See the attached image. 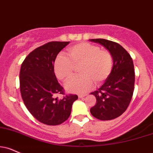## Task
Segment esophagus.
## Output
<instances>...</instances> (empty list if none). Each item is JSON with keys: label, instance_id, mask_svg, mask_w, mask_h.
I'll list each match as a JSON object with an SVG mask.
<instances>
[{"label": "esophagus", "instance_id": "1", "mask_svg": "<svg viewBox=\"0 0 153 153\" xmlns=\"http://www.w3.org/2000/svg\"><path fill=\"white\" fill-rule=\"evenodd\" d=\"M85 95H87V94H85V93H84V94H79L78 97H79V98H81V97H83L85 96Z\"/></svg>", "mask_w": 153, "mask_h": 153}]
</instances>
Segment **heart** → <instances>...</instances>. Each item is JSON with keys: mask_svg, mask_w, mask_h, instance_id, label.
<instances>
[{"mask_svg": "<svg viewBox=\"0 0 153 153\" xmlns=\"http://www.w3.org/2000/svg\"><path fill=\"white\" fill-rule=\"evenodd\" d=\"M68 56L59 55L54 62V72L59 80L65 81L73 75L75 68L79 67L80 75L72 78L65 85L68 92L82 93L100 85L110 76L113 70V59L107 50L97 45L80 43L69 48Z\"/></svg>", "mask_w": 153, "mask_h": 153, "instance_id": "1", "label": "heart"}]
</instances>
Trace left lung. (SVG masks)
<instances>
[{"mask_svg": "<svg viewBox=\"0 0 153 153\" xmlns=\"http://www.w3.org/2000/svg\"><path fill=\"white\" fill-rule=\"evenodd\" d=\"M102 45L111 53L113 66L105 83L91 94L96 97V104L91 109L93 117L110 120L120 116L131 101L135 85V71L131 56L118 43L102 38L90 39Z\"/></svg>", "mask_w": 153, "mask_h": 153, "instance_id": "obj_1", "label": "left lung"}]
</instances>
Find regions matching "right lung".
I'll list each match as a JSON object with an SVG mask.
<instances>
[{"label":"right lung","mask_w":153,"mask_h":153,"mask_svg":"<svg viewBox=\"0 0 153 153\" xmlns=\"http://www.w3.org/2000/svg\"><path fill=\"white\" fill-rule=\"evenodd\" d=\"M70 42H49L28 54L20 71V91L31 115L43 124L57 126L68 119L78 95H64L54 73L57 56Z\"/></svg>","instance_id":"right-lung-1"}]
</instances>
